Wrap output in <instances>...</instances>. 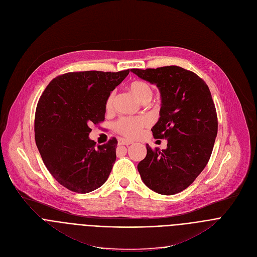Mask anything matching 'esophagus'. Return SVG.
I'll list each match as a JSON object with an SVG mask.
<instances>
[{"label":"esophagus","instance_id":"1","mask_svg":"<svg viewBox=\"0 0 257 257\" xmlns=\"http://www.w3.org/2000/svg\"><path fill=\"white\" fill-rule=\"evenodd\" d=\"M118 144L122 145V146H129L132 144L131 141H128V140H125V139H121L118 141Z\"/></svg>","mask_w":257,"mask_h":257}]
</instances>
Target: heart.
<instances>
[{
  "instance_id": "b5f03b06",
  "label": "heart",
  "mask_w": 257,
  "mask_h": 257,
  "mask_svg": "<svg viewBox=\"0 0 257 257\" xmlns=\"http://www.w3.org/2000/svg\"><path fill=\"white\" fill-rule=\"evenodd\" d=\"M128 90L132 93V95L141 101L142 103L144 102H149L153 97V89L151 85L143 80H134L129 83ZM113 99L114 95L113 93L109 94V96L106 99L105 102V107L107 110L111 109L113 104ZM147 123L145 119L142 118H130V117H124L121 118L116 123L115 128L116 130L123 134L124 136L128 139H136L142 134L143 129L146 127Z\"/></svg>"
}]
</instances>
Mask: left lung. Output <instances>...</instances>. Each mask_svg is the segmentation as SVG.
Masks as SVG:
<instances>
[{
    "instance_id": "obj_1",
    "label": "left lung",
    "mask_w": 257,
    "mask_h": 257,
    "mask_svg": "<svg viewBox=\"0 0 257 257\" xmlns=\"http://www.w3.org/2000/svg\"><path fill=\"white\" fill-rule=\"evenodd\" d=\"M131 72L158 88L160 116L152 132L155 139L167 140L165 150L147 146L139 173L151 190L179 193L194 182L211 157L218 131L211 92L199 76L178 66Z\"/></svg>"
}]
</instances>
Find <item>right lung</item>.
<instances>
[{
    "label": "right lung",
    "instance_id": "add662e5",
    "mask_svg": "<svg viewBox=\"0 0 257 257\" xmlns=\"http://www.w3.org/2000/svg\"><path fill=\"white\" fill-rule=\"evenodd\" d=\"M129 74L70 72L51 80L35 114V141L48 172L62 186L89 193L103 185L115 161L117 141L96 146L90 126L104 121L109 94Z\"/></svg>",
    "mask_w": 257,
    "mask_h": 257
}]
</instances>
